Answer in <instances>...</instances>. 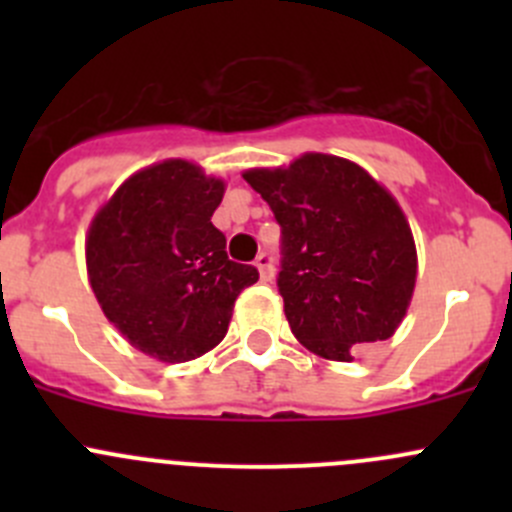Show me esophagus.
Instances as JSON below:
<instances>
[{
    "label": "esophagus",
    "instance_id": "34e87169",
    "mask_svg": "<svg viewBox=\"0 0 512 512\" xmlns=\"http://www.w3.org/2000/svg\"><path fill=\"white\" fill-rule=\"evenodd\" d=\"M255 267H257V270H260L262 282H270L272 275H275V272H272V257L267 255V252H262V255H257Z\"/></svg>",
    "mask_w": 512,
    "mask_h": 512
}]
</instances>
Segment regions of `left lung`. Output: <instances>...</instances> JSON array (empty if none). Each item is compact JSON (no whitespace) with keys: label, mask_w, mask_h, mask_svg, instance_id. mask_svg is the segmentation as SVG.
<instances>
[{"label":"left lung","mask_w":512,"mask_h":512,"mask_svg":"<svg viewBox=\"0 0 512 512\" xmlns=\"http://www.w3.org/2000/svg\"><path fill=\"white\" fill-rule=\"evenodd\" d=\"M242 178L282 227V272L292 334L329 361L354 344L394 337L416 287V242L399 200L359 163L302 153Z\"/></svg>","instance_id":"1"}]
</instances>
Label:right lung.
Here are the masks:
<instances>
[{
	"instance_id": "add662e5",
	"label": "right lung",
	"mask_w": 512,
	"mask_h": 512,
	"mask_svg": "<svg viewBox=\"0 0 512 512\" xmlns=\"http://www.w3.org/2000/svg\"><path fill=\"white\" fill-rule=\"evenodd\" d=\"M227 183L198 163L168 158L136 170L96 210L86 272L108 322L138 352L180 364L225 339L252 265L227 260L210 218Z\"/></svg>"
}]
</instances>
